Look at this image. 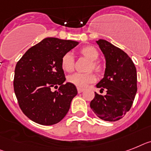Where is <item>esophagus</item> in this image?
Returning a JSON list of instances; mask_svg holds the SVG:
<instances>
[{"instance_id":"34e87169","label":"esophagus","mask_w":151,"mask_h":151,"mask_svg":"<svg viewBox=\"0 0 151 151\" xmlns=\"http://www.w3.org/2000/svg\"><path fill=\"white\" fill-rule=\"evenodd\" d=\"M77 90H78V93H81L82 92L84 91V89H82V88H77Z\"/></svg>"}]
</instances>
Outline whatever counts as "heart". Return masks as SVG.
<instances>
[{
    "mask_svg": "<svg viewBox=\"0 0 151 151\" xmlns=\"http://www.w3.org/2000/svg\"><path fill=\"white\" fill-rule=\"evenodd\" d=\"M79 53L81 55L90 60L87 70H93L97 73H102L103 65L97 60L99 58V52L93 46L86 45L80 48ZM61 68L66 73H72L75 68V58L70 52H66L61 58ZM96 81L95 75L93 73H75L68 77V82L74 85L78 88H84L88 84L94 83Z\"/></svg>",
    "mask_w": 151,
    "mask_h": 151,
    "instance_id": "1",
    "label": "heart"
}]
</instances>
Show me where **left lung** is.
I'll use <instances>...</instances> for the list:
<instances>
[{
  "instance_id": "1",
  "label": "left lung",
  "mask_w": 151,
  "mask_h": 151,
  "mask_svg": "<svg viewBox=\"0 0 151 151\" xmlns=\"http://www.w3.org/2000/svg\"><path fill=\"white\" fill-rule=\"evenodd\" d=\"M106 58L105 74L97 88L106 89L91 101L90 107L98 117L105 121L119 120L131 108L137 91V69L126 52L106 40L96 41Z\"/></svg>"
}]
</instances>
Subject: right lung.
Masks as SVG:
<instances>
[{
    "label": "right lung",
    "mask_w": 151,
    "mask_h": 151,
    "mask_svg": "<svg viewBox=\"0 0 151 151\" xmlns=\"http://www.w3.org/2000/svg\"><path fill=\"white\" fill-rule=\"evenodd\" d=\"M78 42L46 38L32 46L17 62L14 90L24 114L41 125L60 122L77 95L76 87L65 81L61 58ZM58 88L55 91L52 89Z\"/></svg>",
    "instance_id": "obj_1"
}]
</instances>
